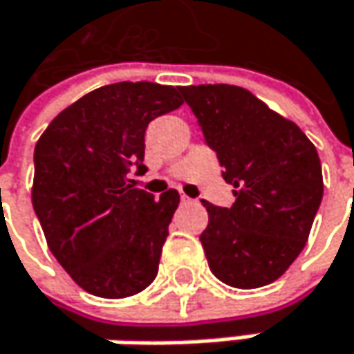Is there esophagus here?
Wrapping results in <instances>:
<instances>
[{
    "mask_svg": "<svg viewBox=\"0 0 354 354\" xmlns=\"http://www.w3.org/2000/svg\"><path fill=\"white\" fill-rule=\"evenodd\" d=\"M181 201H183V203H189V201H192V198H187V196L183 194V196H181Z\"/></svg>",
    "mask_w": 354,
    "mask_h": 354,
    "instance_id": "34e87169",
    "label": "esophagus"
}]
</instances>
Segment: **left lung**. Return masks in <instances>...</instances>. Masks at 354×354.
I'll return each instance as SVG.
<instances>
[{
  "label": "left lung",
  "instance_id": "1",
  "mask_svg": "<svg viewBox=\"0 0 354 354\" xmlns=\"http://www.w3.org/2000/svg\"><path fill=\"white\" fill-rule=\"evenodd\" d=\"M205 142L234 189L232 207L203 201L199 241L212 273L226 286L263 288L304 250L324 181L316 147L297 124L236 85L181 87Z\"/></svg>",
  "mask_w": 354,
  "mask_h": 354
}]
</instances>
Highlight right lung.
<instances>
[{
    "label": "right lung",
    "instance_id": "right-lung-1",
    "mask_svg": "<svg viewBox=\"0 0 354 354\" xmlns=\"http://www.w3.org/2000/svg\"><path fill=\"white\" fill-rule=\"evenodd\" d=\"M181 104L171 85L113 83L65 108L36 142L34 212L55 259L91 295L120 299L155 281L179 194L155 199L128 169H147L149 122Z\"/></svg>",
    "mask_w": 354,
    "mask_h": 354
}]
</instances>
